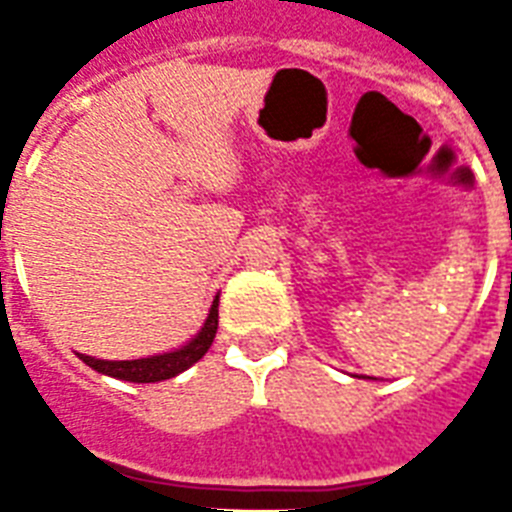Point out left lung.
Returning <instances> with one entry per match:
<instances>
[{
	"instance_id": "8db88e82",
	"label": "left lung",
	"mask_w": 512,
	"mask_h": 512,
	"mask_svg": "<svg viewBox=\"0 0 512 512\" xmlns=\"http://www.w3.org/2000/svg\"><path fill=\"white\" fill-rule=\"evenodd\" d=\"M369 380H374V377H369Z\"/></svg>"
}]
</instances>
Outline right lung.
Here are the masks:
<instances>
[{"label":"right lung","mask_w":512,"mask_h":512,"mask_svg":"<svg viewBox=\"0 0 512 512\" xmlns=\"http://www.w3.org/2000/svg\"><path fill=\"white\" fill-rule=\"evenodd\" d=\"M217 303H220V295H215L212 305H209V313L201 329L191 340L180 345L175 350H167V353H156V356L146 358H130V361H108V358H95L87 356V353H76L82 358L84 364L92 366L95 372L108 374L114 380L124 382H162L177 377L180 372H185L188 366H193L204 353L209 350L212 340H215L217 332Z\"/></svg>","instance_id":"add662e5"}]
</instances>
